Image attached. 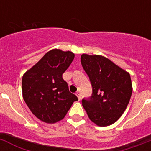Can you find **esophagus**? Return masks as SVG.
<instances>
[{
  "label": "esophagus",
  "instance_id": "obj_1",
  "mask_svg": "<svg viewBox=\"0 0 151 151\" xmlns=\"http://www.w3.org/2000/svg\"><path fill=\"white\" fill-rule=\"evenodd\" d=\"M76 95H77V98H78V99H79V100H81V93H80V92H77V93H76Z\"/></svg>",
  "mask_w": 151,
  "mask_h": 151
}]
</instances>
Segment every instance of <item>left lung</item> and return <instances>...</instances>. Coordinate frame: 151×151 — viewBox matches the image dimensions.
<instances>
[{
	"instance_id": "left-lung-1",
	"label": "left lung",
	"mask_w": 151,
	"mask_h": 151,
	"mask_svg": "<svg viewBox=\"0 0 151 151\" xmlns=\"http://www.w3.org/2000/svg\"><path fill=\"white\" fill-rule=\"evenodd\" d=\"M81 61L93 86L91 97L82 100L89 119L98 126L113 124L124 113L130 100V74L99 55L83 54Z\"/></svg>"
}]
</instances>
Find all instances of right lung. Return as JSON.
I'll use <instances>...</instances> for the list:
<instances>
[{
	"mask_svg": "<svg viewBox=\"0 0 151 151\" xmlns=\"http://www.w3.org/2000/svg\"><path fill=\"white\" fill-rule=\"evenodd\" d=\"M74 56L70 51L55 48L23 74V99L39 120L49 124L61 121L74 101L78 100L69 91L68 83L62 78Z\"/></svg>",
	"mask_w": 151,
	"mask_h": 151,
	"instance_id": "add662e5",
	"label": "right lung"
}]
</instances>
